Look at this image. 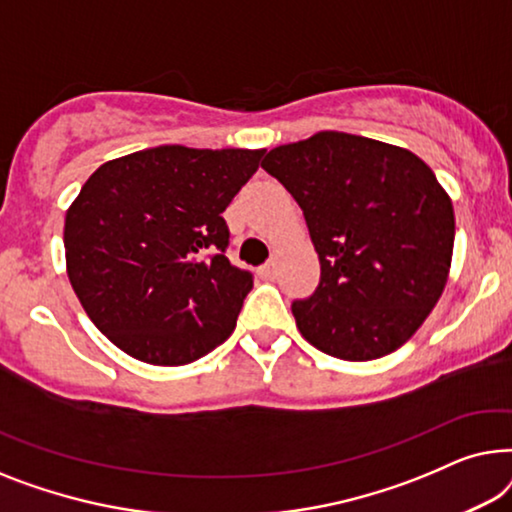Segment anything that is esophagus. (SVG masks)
Masks as SVG:
<instances>
[{"mask_svg": "<svg viewBox=\"0 0 512 512\" xmlns=\"http://www.w3.org/2000/svg\"><path fill=\"white\" fill-rule=\"evenodd\" d=\"M257 273H259V278H262V280H273V278H276V262L271 259V262L262 264L257 269Z\"/></svg>", "mask_w": 512, "mask_h": 512, "instance_id": "obj_1", "label": "esophagus"}]
</instances>
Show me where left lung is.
Returning a JSON list of instances; mask_svg holds the SVG:
<instances>
[{
    "mask_svg": "<svg viewBox=\"0 0 512 512\" xmlns=\"http://www.w3.org/2000/svg\"><path fill=\"white\" fill-rule=\"evenodd\" d=\"M262 169L304 211L320 285L294 301L301 336L331 357L369 362L401 348L448 283L455 211L406 148L345 132L269 150Z\"/></svg>",
    "mask_w": 512,
    "mask_h": 512,
    "instance_id": "left-lung-1",
    "label": "left lung"
}]
</instances>
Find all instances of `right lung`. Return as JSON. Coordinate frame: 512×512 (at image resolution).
<instances>
[{
	"mask_svg": "<svg viewBox=\"0 0 512 512\" xmlns=\"http://www.w3.org/2000/svg\"><path fill=\"white\" fill-rule=\"evenodd\" d=\"M264 150L157 146L99 167L64 218L67 276L129 357L183 366L225 343L253 273L225 257L229 201Z\"/></svg>",
	"mask_w": 512,
	"mask_h": 512,
	"instance_id": "1",
	"label": "right lung"
}]
</instances>
